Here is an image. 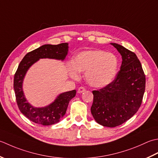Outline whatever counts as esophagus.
<instances>
[{
  "instance_id": "obj_1",
  "label": "esophagus",
  "mask_w": 158,
  "mask_h": 158,
  "mask_svg": "<svg viewBox=\"0 0 158 158\" xmlns=\"http://www.w3.org/2000/svg\"><path fill=\"white\" fill-rule=\"evenodd\" d=\"M85 89L82 87V86H80V87H79L78 89V93H82L85 92Z\"/></svg>"
}]
</instances>
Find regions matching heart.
I'll list each match as a JSON object with an SVG mask.
<instances>
[{"label": "heart", "instance_id": "heart-1", "mask_svg": "<svg viewBox=\"0 0 158 158\" xmlns=\"http://www.w3.org/2000/svg\"><path fill=\"white\" fill-rule=\"evenodd\" d=\"M118 59L114 54L102 50H85L79 52L69 66L71 78L77 79L78 72L85 73L90 85L102 88L114 79L118 68Z\"/></svg>", "mask_w": 158, "mask_h": 158}]
</instances>
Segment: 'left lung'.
<instances>
[{"label":"left lung","instance_id":"1","mask_svg":"<svg viewBox=\"0 0 158 158\" xmlns=\"http://www.w3.org/2000/svg\"><path fill=\"white\" fill-rule=\"evenodd\" d=\"M122 57L120 71L104 88L93 91L91 108L93 118L99 125L114 127L136 113L145 90V76L136 54L115 43H110Z\"/></svg>","mask_w":158,"mask_h":158}]
</instances>
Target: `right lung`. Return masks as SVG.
<instances>
[{"instance_id":"add662e5","label":"right lung","mask_w":158,"mask_h":158,"mask_svg":"<svg viewBox=\"0 0 158 158\" xmlns=\"http://www.w3.org/2000/svg\"><path fill=\"white\" fill-rule=\"evenodd\" d=\"M68 52V44H46L27 53L19 65L14 80L16 102L20 112L34 123L42 125L55 124L65 114L69 101L75 97L76 91L60 93L51 104L44 107H35L28 103L23 91V82L28 70L41 59L64 60Z\"/></svg>"}]
</instances>
